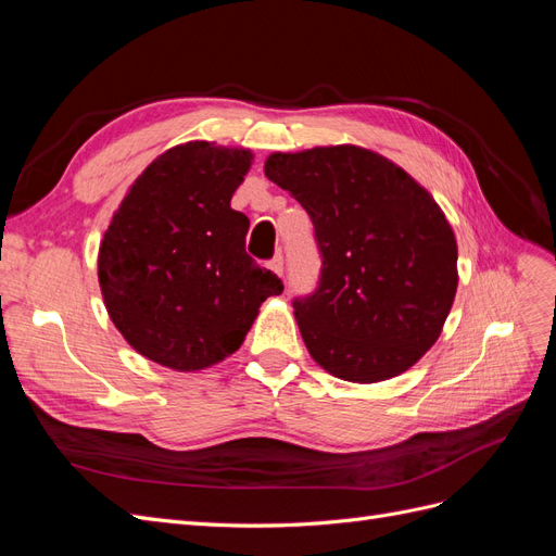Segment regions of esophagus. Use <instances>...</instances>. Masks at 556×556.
<instances>
[{
  "instance_id": "34e87169",
  "label": "esophagus",
  "mask_w": 556,
  "mask_h": 556,
  "mask_svg": "<svg viewBox=\"0 0 556 556\" xmlns=\"http://www.w3.org/2000/svg\"><path fill=\"white\" fill-rule=\"evenodd\" d=\"M268 266H271V271L282 276V268H285V262H282V255H276L271 262H268Z\"/></svg>"
}]
</instances>
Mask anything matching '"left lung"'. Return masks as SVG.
<instances>
[{"label": "left lung", "mask_w": 556, "mask_h": 556, "mask_svg": "<svg viewBox=\"0 0 556 556\" xmlns=\"http://www.w3.org/2000/svg\"><path fill=\"white\" fill-rule=\"evenodd\" d=\"M264 174L311 215L323 268L292 301L311 357L336 378H394L439 341L457 294V241L433 197L357 146L274 153Z\"/></svg>", "instance_id": "8db88e82"}]
</instances>
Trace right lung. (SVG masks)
<instances>
[{
    "label": "right lung",
    "instance_id": "1",
    "mask_svg": "<svg viewBox=\"0 0 556 556\" xmlns=\"http://www.w3.org/2000/svg\"><path fill=\"white\" fill-rule=\"evenodd\" d=\"M252 164L243 148L190 141L134 180L99 248L113 325L143 357L199 371L237 352L282 280L245 252L250 220L231 208Z\"/></svg>",
    "mask_w": 556,
    "mask_h": 556
}]
</instances>
